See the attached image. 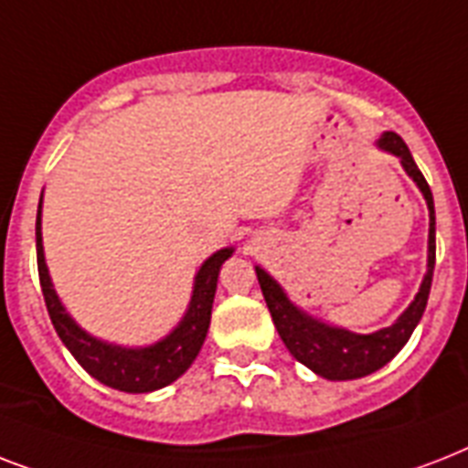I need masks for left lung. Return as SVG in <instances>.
I'll return each instance as SVG.
<instances>
[{
	"instance_id": "left-lung-1",
	"label": "left lung",
	"mask_w": 468,
	"mask_h": 468,
	"mask_svg": "<svg viewBox=\"0 0 468 468\" xmlns=\"http://www.w3.org/2000/svg\"><path fill=\"white\" fill-rule=\"evenodd\" d=\"M378 148L388 150L400 157V165L413 176V182L420 186L422 197L430 208V252H428V274L422 279V286L408 311L400 315L391 327H384L371 335H355L340 327L323 325L311 315L301 313L286 299L282 286L257 267V279L262 286L264 301L271 313V320L279 330V337L284 340L286 349L292 352L301 364H306L318 377L330 381H347V378L367 377L371 371L381 369L393 356L399 355L400 347L410 340L415 325L420 323L425 306H428L430 286H432V270H435V204H432V191L425 176L415 165L410 150L399 133H384L378 141Z\"/></svg>"
}]
</instances>
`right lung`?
Listing matches in <instances>:
<instances>
[{"label":"right lung","instance_id":"1","mask_svg":"<svg viewBox=\"0 0 468 468\" xmlns=\"http://www.w3.org/2000/svg\"><path fill=\"white\" fill-rule=\"evenodd\" d=\"M36 255H38V279L40 292L46 299L48 315L53 320L55 333L60 335L65 347L72 352L84 371L101 381V384L119 388L126 393H148L157 391L162 386L172 384L184 371L189 369L197 359L198 349L204 345L208 323H211V306L218 284L220 264L233 255V248L218 250L201 264V270L194 282V296H191L189 311L172 333L153 347L123 349L106 345V342L91 337L75 325L62 303L58 301L48 277L46 257H43V240H40V204L36 216Z\"/></svg>","mask_w":468,"mask_h":468}]
</instances>
